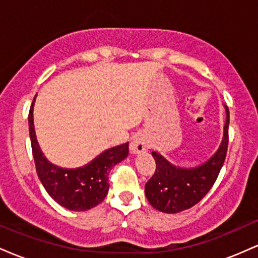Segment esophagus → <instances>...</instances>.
Instances as JSON below:
<instances>
[{"label":"esophagus","instance_id":"34e87169","mask_svg":"<svg viewBox=\"0 0 258 258\" xmlns=\"http://www.w3.org/2000/svg\"><path fill=\"white\" fill-rule=\"evenodd\" d=\"M130 150L132 154H141L147 150V143L142 137H135L130 143Z\"/></svg>","mask_w":258,"mask_h":258}]
</instances>
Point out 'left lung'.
Returning <instances> with one entry per match:
<instances>
[{
    "label": "left lung",
    "mask_w": 258,
    "mask_h": 258,
    "mask_svg": "<svg viewBox=\"0 0 258 258\" xmlns=\"http://www.w3.org/2000/svg\"><path fill=\"white\" fill-rule=\"evenodd\" d=\"M220 148L209 161L195 168H180L171 165L160 154L153 152L156 170L146 183V197L154 209L165 214H177L197 205L209 193L217 179L228 149L229 110Z\"/></svg>",
    "instance_id": "obj_1"
}]
</instances>
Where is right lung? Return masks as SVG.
I'll use <instances>...</instances> for the list:
<instances>
[{"instance_id": "1", "label": "right lung", "mask_w": 258, "mask_h": 258, "mask_svg": "<svg viewBox=\"0 0 258 258\" xmlns=\"http://www.w3.org/2000/svg\"><path fill=\"white\" fill-rule=\"evenodd\" d=\"M35 98L29 111V132L35 167L41 183L52 199L72 211H87L104 200L109 189V172L128 155V143L110 148L90 164L80 168H61L52 165L38 147L34 128Z\"/></svg>"}]
</instances>
